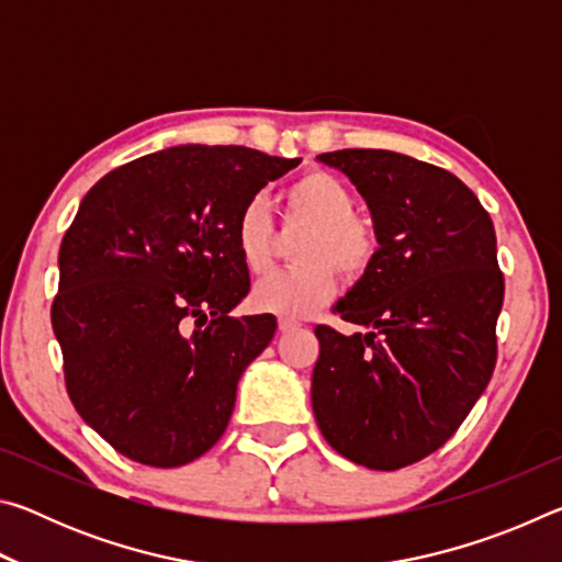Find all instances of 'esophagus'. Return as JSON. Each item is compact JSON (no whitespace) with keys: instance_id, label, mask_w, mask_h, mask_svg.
<instances>
[{"instance_id":"34e87169","label":"esophagus","mask_w":562,"mask_h":562,"mask_svg":"<svg viewBox=\"0 0 562 562\" xmlns=\"http://www.w3.org/2000/svg\"><path fill=\"white\" fill-rule=\"evenodd\" d=\"M278 325H280V329H282V331H290V329H297V327H300V322L294 319V317H280Z\"/></svg>"}]
</instances>
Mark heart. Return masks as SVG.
Here are the masks:
<instances>
[{
    "mask_svg": "<svg viewBox=\"0 0 562 562\" xmlns=\"http://www.w3.org/2000/svg\"><path fill=\"white\" fill-rule=\"evenodd\" d=\"M284 227L304 231L294 245L300 268L274 272L252 290V304L272 315L297 317L322 307L337 288V272L347 280L364 278L376 260L374 225L355 213V193L327 170H307L282 188ZM235 247L250 274L274 268L280 235L260 201L247 203L235 221Z\"/></svg>",
    "mask_w": 562,
    "mask_h": 562,
    "instance_id": "obj_1",
    "label": "heart"
}]
</instances>
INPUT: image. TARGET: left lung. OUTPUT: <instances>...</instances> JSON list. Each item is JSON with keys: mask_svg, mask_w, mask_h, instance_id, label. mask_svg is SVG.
Segmentation results:
<instances>
[{"mask_svg": "<svg viewBox=\"0 0 562 562\" xmlns=\"http://www.w3.org/2000/svg\"><path fill=\"white\" fill-rule=\"evenodd\" d=\"M364 195L379 252L339 317L317 325L312 408L327 443L374 471L412 465L459 431L498 359L496 231L469 186L392 150L322 154Z\"/></svg>", "mask_w": 562, "mask_h": 562, "instance_id": "obj_1", "label": "left lung"}]
</instances>
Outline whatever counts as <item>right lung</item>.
Wrapping results in <instances>:
<instances>
[{"mask_svg": "<svg viewBox=\"0 0 562 562\" xmlns=\"http://www.w3.org/2000/svg\"><path fill=\"white\" fill-rule=\"evenodd\" d=\"M245 146H176L113 168L59 247L52 327L79 416L131 461L173 469L213 449L272 315L250 292L235 221L297 168Z\"/></svg>", "mask_w": 562, "mask_h": 562, "instance_id": "obj_1", "label": "right lung"}]
</instances>
